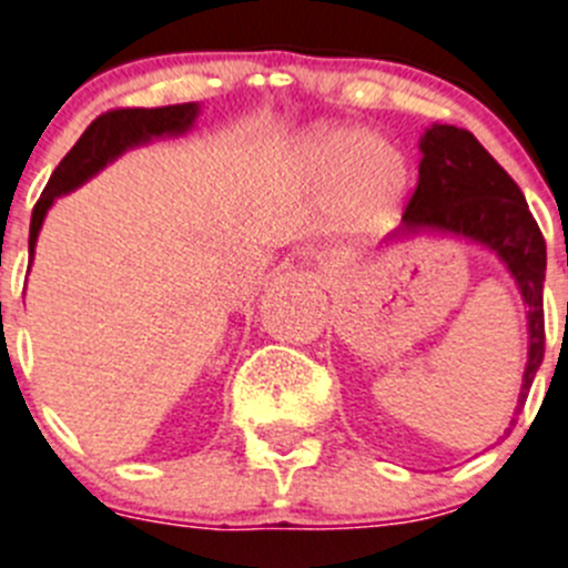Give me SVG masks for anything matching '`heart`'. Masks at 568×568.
<instances>
[{
  "instance_id": "b5f03b06",
  "label": "heart",
  "mask_w": 568,
  "mask_h": 568,
  "mask_svg": "<svg viewBox=\"0 0 568 568\" xmlns=\"http://www.w3.org/2000/svg\"><path fill=\"white\" fill-rule=\"evenodd\" d=\"M306 164L323 181H339V214L354 229L385 220L407 183L404 155L359 128L317 131L306 142Z\"/></svg>"
}]
</instances>
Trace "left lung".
Masks as SVG:
<instances>
[{"instance_id": "left-lung-1", "label": "left lung", "mask_w": 568, "mask_h": 568, "mask_svg": "<svg viewBox=\"0 0 568 568\" xmlns=\"http://www.w3.org/2000/svg\"><path fill=\"white\" fill-rule=\"evenodd\" d=\"M420 153L418 183L404 209V231H452L494 247L518 281L524 304L530 306V359L518 413L544 362L547 242L521 189L466 128L435 125L420 139Z\"/></svg>"}]
</instances>
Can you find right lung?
<instances>
[{
	"instance_id": "right-lung-1",
	"label": "right lung",
	"mask_w": 568,
	"mask_h": 568,
	"mask_svg": "<svg viewBox=\"0 0 568 568\" xmlns=\"http://www.w3.org/2000/svg\"><path fill=\"white\" fill-rule=\"evenodd\" d=\"M197 105L194 102H181V105H164V108H113V111L100 113V116L85 128L83 136L78 139L72 150L63 155L61 164L52 172L50 183L38 197L36 209H32L30 220V256L36 247L38 229L44 223L47 209L52 206V200L58 194L69 192V189L80 186L85 178L94 175L97 170L116 159L122 150L133 148L139 142H148L153 136H164V133H183L192 125Z\"/></svg>"
}]
</instances>
